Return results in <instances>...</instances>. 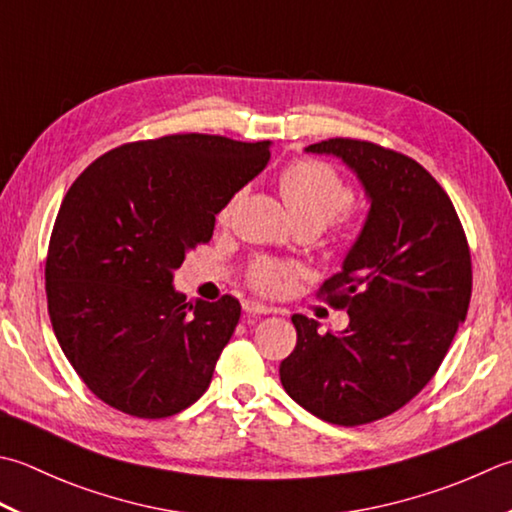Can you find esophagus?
<instances>
[{
	"mask_svg": "<svg viewBox=\"0 0 512 512\" xmlns=\"http://www.w3.org/2000/svg\"><path fill=\"white\" fill-rule=\"evenodd\" d=\"M242 306H244V310H246L248 315H268V313H273V308L262 304V302H255V299H244Z\"/></svg>",
	"mask_w": 512,
	"mask_h": 512,
	"instance_id": "obj_1",
	"label": "esophagus"
}]
</instances>
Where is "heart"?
<instances>
[{"label": "heart", "instance_id": "obj_1", "mask_svg": "<svg viewBox=\"0 0 512 512\" xmlns=\"http://www.w3.org/2000/svg\"><path fill=\"white\" fill-rule=\"evenodd\" d=\"M279 190L286 202V208L295 224H308L322 230L328 222L355 202V193L346 179L322 162H302L290 164L282 177H279ZM239 193L226 202L219 213V219H228L237 204ZM293 275V268L282 266L270 259H259L250 270V282L259 290H275L282 286V279Z\"/></svg>", "mask_w": 512, "mask_h": 512}]
</instances>
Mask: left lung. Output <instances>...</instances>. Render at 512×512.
<instances>
[{"label": "left lung", "instance_id": "left-lung-1", "mask_svg": "<svg viewBox=\"0 0 512 512\" xmlns=\"http://www.w3.org/2000/svg\"><path fill=\"white\" fill-rule=\"evenodd\" d=\"M306 153L342 159L370 208L342 270L322 286L348 326L322 335L315 319L293 315L297 346L279 379L308 413L359 426L395 413L437 373L468 313L470 250L450 197L415 159L344 137Z\"/></svg>", "mask_w": 512, "mask_h": 512}]
</instances>
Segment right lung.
I'll return each instance as SVG.
<instances>
[{"label":"right lung","mask_w":512,"mask_h":512,"mask_svg":"<svg viewBox=\"0 0 512 512\" xmlns=\"http://www.w3.org/2000/svg\"><path fill=\"white\" fill-rule=\"evenodd\" d=\"M268 159L270 142L168 135L108 150L68 188L48 244V315L108 406L159 419L206 393L242 306L230 295L190 304L173 277Z\"/></svg>","instance_id":"right-lung-1"}]
</instances>
